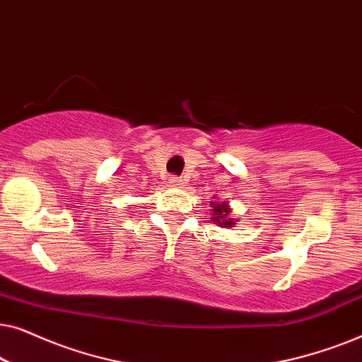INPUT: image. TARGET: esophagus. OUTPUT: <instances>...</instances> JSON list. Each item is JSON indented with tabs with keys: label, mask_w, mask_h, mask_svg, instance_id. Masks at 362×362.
<instances>
[{
	"label": "esophagus",
	"mask_w": 362,
	"mask_h": 362,
	"mask_svg": "<svg viewBox=\"0 0 362 362\" xmlns=\"http://www.w3.org/2000/svg\"><path fill=\"white\" fill-rule=\"evenodd\" d=\"M170 185L175 186V187H182V186H185V181H182L181 177L173 176V177H170Z\"/></svg>",
	"instance_id": "34e87169"
}]
</instances>
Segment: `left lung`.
I'll use <instances>...</instances> for the list:
<instances>
[{
    "label": "left lung",
    "mask_w": 362,
    "mask_h": 362,
    "mask_svg": "<svg viewBox=\"0 0 362 362\" xmlns=\"http://www.w3.org/2000/svg\"><path fill=\"white\" fill-rule=\"evenodd\" d=\"M211 207H212V217L211 219L216 222L217 226L221 227H234V224L239 219H234L230 217L232 207L227 201H211Z\"/></svg>",
    "instance_id": "1"
}]
</instances>
